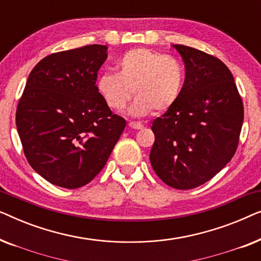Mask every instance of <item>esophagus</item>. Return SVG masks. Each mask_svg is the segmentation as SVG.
<instances>
[{
    "label": "esophagus",
    "mask_w": 261,
    "mask_h": 261,
    "mask_svg": "<svg viewBox=\"0 0 261 261\" xmlns=\"http://www.w3.org/2000/svg\"><path fill=\"white\" fill-rule=\"evenodd\" d=\"M128 126H129L130 128H133V129H141V128L144 127L141 122H134V121H132V122L128 123Z\"/></svg>",
    "instance_id": "1"
}]
</instances>
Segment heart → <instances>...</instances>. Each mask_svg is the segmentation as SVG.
<instances>
[{"mask_svg":"<svg viewBox=\"0 0 261 261\" xmlns=\"http://www.w3.org/2000/svg\"><path fill=\"white\" fill-rule=\"evenodd\" d=\"M185 83V69L174 57L149 48H134L117 62V73H102L97 89L107 106L122 110L132 96L129 113L146 116L153 110L166 112L179 99Z\"/></svg>","mask_w":261,"mask_h":261,"instance_id":"1","label":"heart"}]
</instances>
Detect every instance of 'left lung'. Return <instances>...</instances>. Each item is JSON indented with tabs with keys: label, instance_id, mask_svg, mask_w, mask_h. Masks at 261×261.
<instances>
[{
	"label": "left lung",
	"instance_id": "1",
	"mask_svg": "<svg viewBox=\"0 0 261 261\" xmlns=\"http://www.w3.org/2000/svg\"><path fill=\"white\" fill-rule=\"evenodd\" d=\"M185 64V83L172 108L153 121L151 165L171 188L188 190L212 179L233 158L244 105L233 74L220 59L173 45Z\"/></svg>",
	"mask_w": 261,
	"mask_h": 261
}]
</instances>
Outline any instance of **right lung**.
<instances>
[{
  "mask_svg": "<svg viewBox=\"0 0 261 261\" xmlns=\"http://www.w3.org/2000/svg\"><path fill=\"white\" fill-rule=\"evenodd\" d=\"M105 45L53 53L28 76L16 109L24 155L42 178L77 189L97 176L126 127L98 92Z\"/></svg>",
  "mask_w": 261,
  "mask_h": 261,
  "instance_id": "obj_1",
  "label": "right lung"
}]
</instances>
